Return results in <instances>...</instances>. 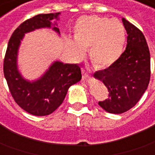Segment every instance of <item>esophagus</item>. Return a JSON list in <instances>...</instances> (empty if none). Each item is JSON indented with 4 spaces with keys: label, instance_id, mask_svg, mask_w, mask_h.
Masks as SVG:
<instances>
[{
    "label": "esophagus",
    "instance_id": "esophagus-1",
    "mask_svg": "<svg viewBox=\"0 0 155 155\" xmlns=\"http://www.w3.org/2000/svg\"><path fill=\"white\" fill-rule=\"evenodd\" d=\"M82 74H83V78H84V79L89 77V74H88V73L85 70V69H82Z\"/></svg>",
    "mask_w": 155,
    "mask_h": 155
}]
</instances>
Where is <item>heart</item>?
Instances as JSON below:
<instances>
[{"label":"heart","instance_id":"b5f03b06","mask_svg":"<svg viewBox=\"0 0 155 155\" xmlns=\"http://www.w3.org/2000/svg\"><path fill=\"white\" fill-rule=\"evenodd\" d=\"M126 30L118 19L96 15L81 17L74 27V41L67 39L65 48L75 60L88 49L92 62L100 68L114 63L124 51Z\"/></svg>","mask_w":155,"mask_h":155}]
</instances>
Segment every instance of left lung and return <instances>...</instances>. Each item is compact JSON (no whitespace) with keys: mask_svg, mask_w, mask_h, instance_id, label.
I'll return each mask as SVG.
<instances>
[{"mask_svg":"<svg viewBox=\"0 0 155 155\" xmlns=\"http://www.w3.org/2000/svg\"><path fill=\"white\" fill-rule=\"evenodd\" d=\"M122 22L127 34L126 50L110 67L94 74L103 81L109 93V97L99 105L105 111L115 114L134 107L150 81V53L145 36L125 18Z\"/></svg>","mask_w":155,"mask_h":155,"instance_id":"obj_1","label":"left lung"}]
</instances>
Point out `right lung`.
I'll use <instances>...</instances> for the list:
<instances>
[{
	"label": "right lung",
	"instance_id": "add662e5",
	"mask_svg": "<svg viewBox=\"0 0 155 155\" xmlns=\"http://www.w3.org/2000/svg\"><path fill=\"white\" fill-rule=\"evenodd\" d=\"M61 13L37 15L21 23L13 33L4 59V76L11 94L23 110L36 116H45L55 111L63 102L68 88L81 80L77 64L54 61L37 79L23 77L18 66L19 48L25 34L48 28L60 35L57 21ZM53 19H55L54 23Z\"/></svg>",
	"mask_w": 155,
	"mask_h": 155
}]
</instances>
